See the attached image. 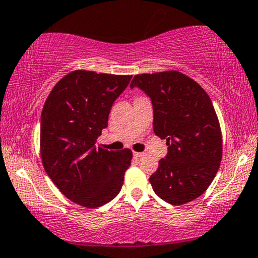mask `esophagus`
Masks as SVG:
<instances>
[{
	"label": "esophagus",
	"mask_w": 258,
	"mask_h": 258,
	"mask_svg": "<svg viewBox=\"0 0 258 258\" xmlns=\"http://www.w3.org/2000/svg\"><path fill=\"white\" fill-rule=\"evenodd\" d=\"M144 155V153H139V152H134L133 153V157L136 158V159H139V158H141Z\"/></svg>",
	"instance_id": "obj_1"
}]
</instances>
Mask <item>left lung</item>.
<instances>
[{
    "instance_id": "8db88e82",
    "label": "left lung",
    "mask_w": 258,
    "mask_h": 258,
    "mask_svg": "<svg viewBox=\"0 0 258 258\" xmlns=\"http://www.w3.org/2000/svg\"><path fill=\"white\" fill-rule=\"evenodd\" d=\"M130 88L150 97L153 131L168 146L150 176L154 193L174 206L195 200L212 183L222 158V136L209 96L177 71L137 75Z\"/></svg>"
}]
</instances>
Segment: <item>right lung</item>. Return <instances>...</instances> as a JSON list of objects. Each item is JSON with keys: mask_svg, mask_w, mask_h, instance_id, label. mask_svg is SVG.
<instances>
[{"mask_svg": "<svg viewBox=\"0 0 258 258\" xmlns=\"http://www.w3.org/2000/svg\"><path fill=\"white\" fill-rule=\"evenodd\" d=\"M132 76L77 70L55 85L41 115V157L44 169L68 199L86 208L117 197L131 165L130 150L97 147L115 99Z\"/></svg>", "mask_w": 258, "mask_h": 258, "instance_id": "1", "label": "right lung"}]
</instances>
